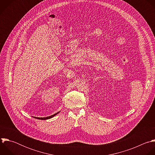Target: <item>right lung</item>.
Returning a JSON list of instances; mask_svg holds the SVG:
<instances>
[{
  "label": "right lung",
  "instance_id": "1",
  "mask_svg": "<svg viewBox=\"0 0 155 155\" xmlns=\"http://www.w3.org/2000/svg\"><path fill=\"white\" fill-rule=\"evenodd\" d=\"M58 113H59V112H58L54 114V115H52L51 116H49V117H34V118H37V119H39V120H48V119H49V118H51L54 117L55 115H57V114H58Z\"/></svg>",
  "mask_w": 155,
  "mask_h": 155
}]
</instances>
